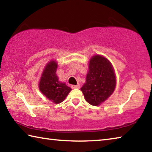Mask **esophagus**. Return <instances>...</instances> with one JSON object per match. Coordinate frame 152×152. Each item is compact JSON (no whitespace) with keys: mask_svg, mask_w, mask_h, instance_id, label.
Segmentation results:
<instances>
[{"mask_svg":"<svg viewBox=\"0 0 152 152\" xmlns=\"http://www.w3.org/2000/svg\"><path fill=\"white\" fill-rule=\"evenodd\" d=\"M71 87L72 89H76V88H80V86L79 84H78V85H72Z\"/></svg>","mask_w":152,"mask_h":152,"instance_id":"34e87169","label":"esophagus"}]
</instances>
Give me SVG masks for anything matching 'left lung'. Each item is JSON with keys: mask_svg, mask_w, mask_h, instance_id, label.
Here are the masks:
<instances>
[{"mask_svg": "<svg viewBox=\"0 0 152 152\" xmlns=\"http://www.w3.org/2000/svg\"><path fill=\"white\" fill-rule=\"evenodd\" d=\"M116 87V76L110 61L104 56L94 55L89 61L86 82L80 88L86 101L99 106L111 95Z\"/></svg>", "mask_w": 152, "mask_h": 152, "instance_id": "1", "label": "left lung"}]
</instances>
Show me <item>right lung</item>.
Returning <instances> with one entry per match:
<instances>
[{"mask_svg": "<svg viewBox=\"0 0 152 152\" xmlns=\"http://www.w3.org/2000/svg\"><path fill=\"white\" fill-rule=\"evenodd\" d=\"M58 63L56 60H51L43 69L39 82L41 92L53 103L59 104L63 102L72 89L66 83L59 80L56 74Z\"/></svg>", "mask_w": 152, "mask_h": 152, "instance_id": "right-lung-1", "label": "right lung"}]
</instances>
